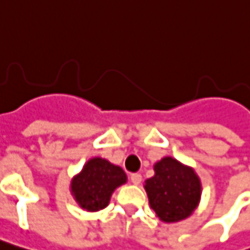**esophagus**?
<instances>
[{"instance_id":"esophagus-1","label":"esophagus","mask_w":250,"mask_h":250,"mask_svg":"<svg viewBox=\"0 0 250 250\" xmlns=\"http://www.w3.org/2000/svg\"><path fill=\"white\" fill-rule=\"evenodd\" d=\"M130 178H131V183L135 185H138L140 183H141L142 180V176L140 174V173H133L131 176H130Z\"/></svg>"}]
</instances>
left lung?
Wrapping results in <instances>:
<instances>
[{
    "mask_svg": "<svg viewBox=\"0 0 250 250\" xmlns=\"http://www.w3.org/2000/svg\"><path fill=\"white\" fill-rule=\"evenodd\" d=\"M145 189L151 208L166 223L187 219L201 198V181L194 170L173 158L155 165V176L145 181Z\"/></svg>",
    "mask_w": 250,
    "mask_h": 250,
    "instance_id": "left-lung-1",
    "label": "left lung"
}]
</instances>
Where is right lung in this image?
I'll return each mask as SVG.
<instances>
[{
  "mask_svg": "<svg viewBox=\"0 0 250 250\" xmlns=\"http://www.w3.org/2000/svg\"><path fill=\"white\" fill-rule=\"evenodd\" d=\"M125 180L123 168L108 160L94 158L73 178L72 192L84 210L97 211L108 206L112 192L119 185L125 184Z\"/></svg>",
  "mask_w": 250,
  "mask_h": 250,
  "instance_id": "1",
  "label": "right lung"
}]
</instances>
